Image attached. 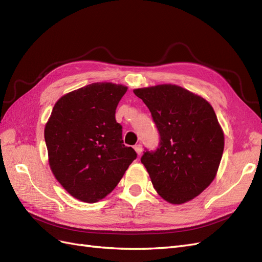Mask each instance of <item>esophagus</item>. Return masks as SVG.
Masks as SVG:
<instances>
[{
	"label": "esophagus",
	"instance_id": "34e87169",
	"mask_svg": "<svg viewBox=\"0 0 262 262\" xmlns=\"http://www.w3.org/2000/svg\"><path fill=\"white\" fill-rule=\"evenodd\" d=\"M134 149H136V152H137L138 155H141L142 150H143V148H142V145H141V144H138V145L134 146Z\"/></svg>",
	"mask_w": 262,
	"mask_h": 262
}]
</instances>
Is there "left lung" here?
I'll list each match as a JSON object with an SVG mask.
<instances>
[{
    "label": "left lung",
    "mask_w": 262,
    "mask_h": 262,
    "mask_svg": "<svg viewBox=\"0 0 262 262\" xmlns=\"http://www.w3.org/2000/svg\"><path fill=\"white\" fill-rule=\"evenodd\" d=\"M133 93L149 109L161 137L155 152L146 150L141 158L154 189L171 204L194 199L215 178L224 150V132L213 107L172 84Z\"/></svg>",
    "instance_id": "8db88e82"
}]
</instances>
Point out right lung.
Returning a JSON list of instances; mask_svg holds the SVG:
<instances>
[{
  "instance_id": "add662e5",
  "label": "right lung",
  "mask_w": 262,
  "mask_h": 262,
  "mask_svg": "<svg viewBox=\"0 0 262 262\" xmlns=\"http://www.w3.org/2000/svg\"><path fill=\"white\" fill-rule=\"evenodd\" d=\"M128 87L93 83L55 102L45 126L51 171L75 199L95 203L109 194L137 158L123 144L116 121L118 102Z\"/></svg>"
}]
</instances>
